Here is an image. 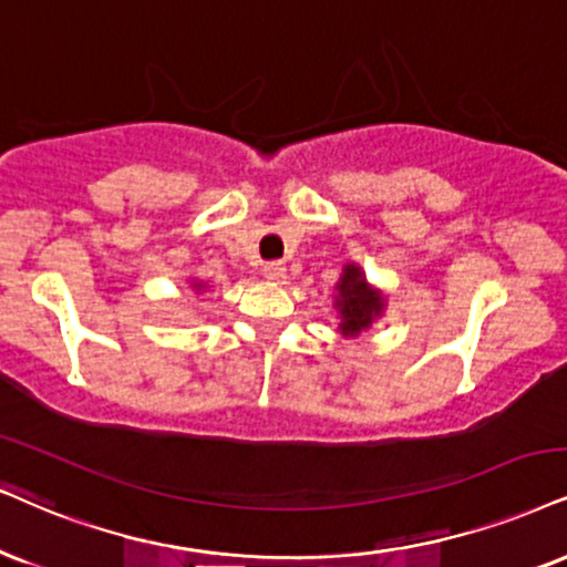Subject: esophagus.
I'll return each instance as SVG.
<instances>
[{
  "label": "esophagus",
  "instance_id": "34e87169",
  "mask_svg": "<svg viewBox=\"0 0 567 567\" xmlns=\"http://www.w3.org/2000/svg\"><path fill=\"white\" fill-rule=\"evenodd\" d=\"M262 272H265V278H270V281H281L284 272H286V265L281 260H270V262H265Z\"/></svg>",
  "mask_w": 567,
  "mask_h": 567
}]
</instances>
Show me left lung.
I'll return each mask as SVG.
<instances>
[{
	"instance_id": "obj_1",
	"label": "left lung",
	"mask_w": 567,
	"mask_h": 567,
	"mask_svg": "<svg viewBox=\"0 0 567 567\" xmlns=\"http://www.w3.org/2000/svg\"><path fill=\"white\" fill-rule=\"evenodd\" d=\"M339 289V312H341V331L347 337H354L362 328L370 326V320L381 312V297L375 291L368 289L365 278H362L360 268L354 265H347L344 276H341Z\"/></svg>"
}]
</instances>
